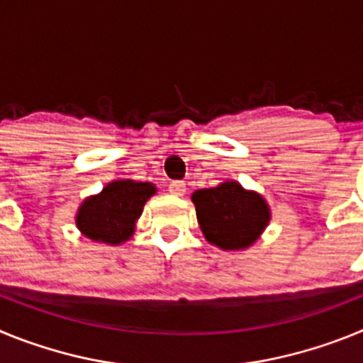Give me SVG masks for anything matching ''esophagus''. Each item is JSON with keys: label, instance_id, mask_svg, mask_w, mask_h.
Listing matches in <instances>:
<instances>
[{"label": "esophagus", "instance_id": "obj_1", "mask_svg": "<svg viewBox=\"0 0 363 363\" xmlns=\"http://www.w3.org/2000/svg\"><path fill=\"white\" fill-rule=\"evenodd\" d=\"M169 192L174 196H184L185 194V182H171L169 184Z\"/></svg>", "mask_w": 363, "mask_h": 363}]
</instances>
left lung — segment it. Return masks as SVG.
Instances as JSON below:
<instances>
[{
	"label": "left lung",
	"instance_id": "left-lung-1",
	"mask_svg": "<svg viewBox=\"0 0 363 363\" xmlns=\"http://www.w3.org/2000/svg\"><path fill=\"white\" fill-rule=\"evenodd\" d=\"M192 203L205 240L223 251L251 247L271 220L267 201L238 182L200 189L192 194Z\"/></svg>",
	"mask_w": 363,
	"mask_h": 363
}]
</instances>
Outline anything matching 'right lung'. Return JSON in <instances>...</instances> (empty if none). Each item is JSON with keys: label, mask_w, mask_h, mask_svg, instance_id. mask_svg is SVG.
<instances>
[{"label": "right lung", "mask_w": 363, "mask_h": 363, "mask_svg": "<svg viewBox=\"0 0 363 363\" xmlns=\"http://www.w3.org/2000/svg\"><path fill=\"white\" fill-rule=\"evenodd\" d=\"M156 192L149 182L116 179L104 191L89 196L76 214V225L86 238L120 245L134 234L145 201Z\"/></svg>", "instance_id": "1"}]
</instances>
